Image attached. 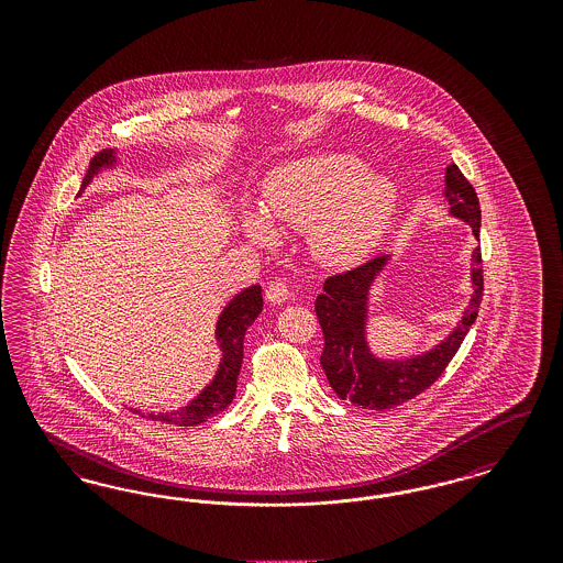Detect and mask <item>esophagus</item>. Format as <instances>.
<instances>
[{
    "instance_id": "esophagus-1",
    "label": "esophagus",
    "mask_w": 563,
    "mask_h": 563,
    "mask_svg": "<svg viewBox=\"0 0 563 563\" xmlns=\"http://www.w3.org/2000/svg\"><path fill=\"white\" fill-rule=\"evenodd\" d=\"M287 297H289V287L283 280L272 283L268 289H266V299H268L269 303H283V301H287Z\"/></svg>"
}]
</instances>
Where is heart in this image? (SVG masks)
I'll use <instances>...</instances> for the list:
<instances>
[{
    "mask_svg": "<svg viewBox=\"0 0 563 563\" xmlns=\"http://www.w3.org/2000/svg\"><path fill=\"white\" fill-rule=\"evenodd\" d=\"M397 207L395 184L350 154L287 162L262 188V213L244 228L257 242L274 241V225L308 232L312 255L344 268L358 264L382 241Z\"/></svg>",
    "mask_w": 563,
    "mask_h": 563,
    "instance_id": "1",
    "label": "heart"
}]
</instances>
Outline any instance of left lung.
I'll list each match as a JSON object with an SVG mask.
<instances>
[{
    "mask_svg": "<svg viewBox=\"0 0 563 563\" xmlns=\"http://www.w3.org/2000/svg\"><path fill=\"white\" fill-rule=\"evenodd\" d=\"M445 198L450 202V213L466 221L479 239V198L455 164H450L445 170ZM388 255H379L363 266L329 276L314 303L324 338L321 365L333 393L344 401L374 411L393 409L409 401L439 379L477 319L483 299L482 249L477 246L473 251L471 269L475 294L454 331L424 354L402 361L377 358L365 338L367 299L375 276L384 269Z\"/></svg>",
    "mask_w": 563,
    "mask_h": 563,
    "instance_id": "left-lung-1",
    "label": "left lung"
}]
</instances>
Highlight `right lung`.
Masks as SVG:
<instances>
[{
  "label": "right lung",
  "instance_id": "right-lung-1",
  "mask_svg": "<svg viewBox=\"0 0 563 563\" xmlns=\"http://www.w3.org/2000/svg\"><path fill=\"white\" fill-rule=\"evenodd\" d=\"M115 162V152L108 150L97 154L88 173L84 175L81 181L80 194L86 186L92 181L95 175H99L101 168L111 166ZM264 308V297H262V287L253 285L249 289H244L236 295L221 312L219 321H217V342L221 349V363L219 369L214 374L213 382L186 407L177 409V411H168V413H150L145 418L150 420H158L164 424H175V427H196L207 422L209 418L217 416L219 411H223L236 395V379L241 374L242 365V342H244V333L251 327V322L260 317Z\"/></svg>",
  "mask_w": 563,
  "mask_h": 563
}]
</instances>
